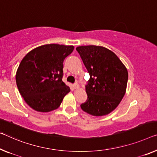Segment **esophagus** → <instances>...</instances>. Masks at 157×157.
Segmentation results:
<instances>
[{
	"label": "esophagus",
	"mask_w": 157,
	"mask_h": 157,
	"mask_svg": "<svg viewBox=\"0 0 157 157\" xmlns=\"http://www.w3.org/2000/svg\"><path fill=\"white\" fill-rule=\"evenodd\" d=\"M73 86H74V88H75V89H77V88H79V85H78V83H74Z\"/></svg>",
	"instance_id": "34e87169"
}]
</instances>
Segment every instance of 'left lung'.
Listing matches in <instances>:
<instances>
[{"instance_id": "left-lung-1", "label": "left lung", "mask_w": 157, "mask_h": 157, "mask_svg": "<svg viewBox=\"0 0 157 157\" xmlns=\"http://www.w3.org/2000/svg\"><path fill=\"white\" fill-rule=\"evenodd\" d=\"M76 50L90 74L86 86L88 99L81 108L95 117L109 114L126 93L128 78L126 67L115 53L105 47L82 45Z\"/></svg>"}]
</instances>
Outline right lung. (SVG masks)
<instances>
[{
  "label": "right lung",
  "mask_w": 157,
  "mask_h": 157,
  "mask_svg": "<svg viewBox=\"0 0 157 157\" xmlns=\"http://www.w3.org/2000/svg\"><path fill=\"white\" fill-rule=\"evenodd\" d=\"M73 45L46 44L31 50L16 73L19 92L26 103L39 112L58 108L70 88L62 81L63 62Z\"/></svg>",
  "instance_id": "add662e5"
}]
</instances>
